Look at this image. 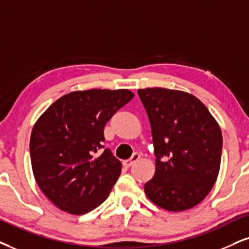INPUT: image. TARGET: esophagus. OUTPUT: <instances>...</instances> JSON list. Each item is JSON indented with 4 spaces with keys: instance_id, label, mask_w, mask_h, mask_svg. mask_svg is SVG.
Listing matches in <instances>:
<instances>
[{
    "instance_id": "obj_1",
    "label": "esophagus",
    "mask_w": 249,
    "mask_h": 249,
    "mask_svg": "<svg viewBox=\"0 0 249 249\" xmlns=\"http://www.w3.org/2000/svg\"><path fill=\"white\" fill-rule=\"evenodd\" d=\"M139 159H140V154L134 153V154H133V156H132L131 159L126 160V161L123 162V164H124V166H126V168H130V166H131L132 164H134L135 162L139 161Z\"/></svg>"
}]
</instances>
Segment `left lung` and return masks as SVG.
I'll use <instances>...</instances> for the list:
<instances>
[{"mask_svg": "<svg viewBox=\"0 0 249 249\" xmlns=\"http://www.w3.org/2000/svg\"><path fill=\"white\" fill-rule=\"evenodd\" d=\"M152 127L155 175L144 184L147 197L169 212L197 206L218 177L222 131L207 107L182 90L138 89Z\"/></svg>", "mask_w": 249, "mask_h": 249, "instance_id": "left-lung-1", "label": "left lung"}]
</instances>
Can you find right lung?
<instances>
[{
    "label": "right lung",
    "mask_w": 249,
    "mask_h": 249,
    "mask_svg": "<svg viewBox=\"0 0 249 249\" xmlns=\"http://www.w3.org/2000/svg\"><path fill=\"white\" fill-rule=\"evenodd\" d=\"M128 89H87L65 94L34 124L31 163L37 186L63 212L84 215L111 192L122 163L103 148L106 124L133 99Z\"/></svg>",
    "instance_id": "1"
}]
</instances>
